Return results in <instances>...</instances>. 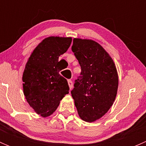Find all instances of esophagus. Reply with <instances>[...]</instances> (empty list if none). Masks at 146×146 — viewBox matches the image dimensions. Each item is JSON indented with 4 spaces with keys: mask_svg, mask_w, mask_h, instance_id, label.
Here are the masks:
<instances>
[{
    "mask_svg": "<svg viewBox=\"0 0 146 146\" xmlns=\"http://www.w3.org/2000/svg\"><path fill=\"white\" fill-rule=\"evenodd\" d=\"M68 86H69V88H70V89L71 90L72 88H73V82H72L71 80H68Z\"/></svg>",
    "mask_w": 146,
    "mask_h": 146,
    "instance_id": "34e87169",
    "label": "esophagus"
}]
</instances>
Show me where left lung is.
I'll return each instance as SVG.
<instances>
[{
  "label": "left lung",
  "mask_w": 146,
  "mask_h": 146,
  "mask_svg": "<svg viewBox=\"0 0 146 146\" xmlns=\"http://www.w3.org/2000/svg\"><path fill=\"white\" fill-rule=\"evenodd\" d=\"M72 51L81 73L71 95L80 119L94 122L102 117L115 100L119 85L117 68L110 54L92 39L74 38Z\"/></svg>",
  "instance_id": "8db88e82"
}]
</instances>
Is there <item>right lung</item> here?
Here are the masks:
<instances>
[{
  "instance_id": "obj_1",
  "label": "right lung",
  "mask_w": 146,
  "mask_h": 146,
  "mask_svg": "<svg viewBox=\"0 0 146 146\" xmlns=\"http://www.w3.org/2000/svg\"><path fill=\"white\" fill-rule=\"evenodd\" d=\"M71 37L48 36L34 49L23 75V92L28 104L42 117L52 114L69 93L66 78L59 74L58 58L66 52Z\"/></svg>"
}]
</instances>
